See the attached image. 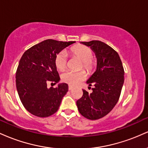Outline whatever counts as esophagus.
I'll return each instance as SVG.
<instances>
[{
    "instance_id": "1",
    "label": "esophagus",
    "mask_w": 148,
    "mask_h": 148,
    "mask_svg": "<svg viewBox=\"0 0 148 148\" xmlns=\"http://www.w3.org/2000/svg\"><path fill=\"white\" fill-rule=\"evenodd\" d=\"M73 88H74V87H73V86H68L69 90H72Z\"/></svg>"
}]
</instances>
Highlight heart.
Wrapping results in <instances>:
<instances>
[{"label":"heart","instance_id":"b5f03b06","mask_svg":"<svg viewBox=\"0 0 148 148\" xmlns=\"http://www.w3.org/2000/svg\"><path fill=\"white\" fill-rule=\"evenodd\" d=\"M68 53L72 56H74L81 60L80 68H85L86 70L90 71L94 69L95 66V62L92 58V51L89 47L84 45H76L71 48L68 51ZM67 55L64 51H61L58 53L55 57V65L58 70L62 71L67 67ZM87 77L86 71L81 70L79 72L67 71L62 73L61 75V79L63 82L72 86L78 85L81 81H84Z\"/></svg>","mask_w":148,"mask_h":148}]
</instances>
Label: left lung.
<instances>
[{
	"label": "left lung",
	"mask_w": 148,
	"mask_h": 148,
	"mask_svg": "<svg viewBox=\"0 0 148 148\" xmlns=\"http://www.w3.org/2000/svg\"><path fill=\"white\" fill-rule=\"evenodd\" d=\"M95 53L96 72L87 81L94 85L92 92L83 90V96L76 101L79 113L89 120H98L114 108L120 98L125 71L118 53L110 46L98 40L82 42ZM90 88V87H89Z\"/></svg>",
	"instance_id": "obj_1"
}]
</instances>
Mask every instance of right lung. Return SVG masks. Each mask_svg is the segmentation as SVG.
Masks as SVG:
<instances>
[{"label": "right lung", "instance_id": "1", "mask_svg": "<svg viewBox=\"0 0 148 148\" xmlns=\"http://www.w3.org/2000/svg\"><path fill=\"white\" fill-rule=\"evenodd\" d=\"M74 42L49 39L30 47L22 56L16 69V86L22 104L31 114L47 118L58 110L68 85L48 88L47 84L60 81L55 57Z\"/></svg>", "mask_w": 148, "mask_h": 148}]
</instances>
